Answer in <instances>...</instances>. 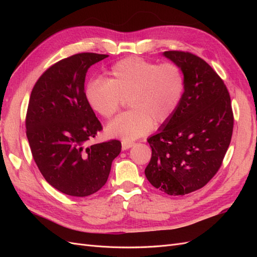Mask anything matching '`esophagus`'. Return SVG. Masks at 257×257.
<instances>
[{"label": "esophagus", "instance_id": "esophagus-1", "mask_svg": "<svg viewBox=\"0 0 257 257\" xmlns=\"http://www.w3.org/2000/svg\"><path fill=\"white\" fill-rule=\"evenodd\" d=\"M135 146V143L133 142H126V141H122V150H127L130 148Z\"/></svg>", "mask_w": 257, "mask_h": 257}]
</instances>
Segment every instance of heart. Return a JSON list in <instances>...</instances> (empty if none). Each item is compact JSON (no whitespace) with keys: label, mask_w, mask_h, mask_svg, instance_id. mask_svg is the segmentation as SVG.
<instances>
[{"label":"heart","mask_w":257,"mask_h":257,"mask_svg":"<svg viewBox=\"0 0 257 257\" xmlns=\"http://www.w3.org/2000/svg\"><path fill=\"white\" fill-rule=\"evenodd\" d=\"M185 92L181 68L174 63L159 64L142 58H126L113 64L109 78L88 82L84 97L92 110L109 119L127 98L131 109L108 124L106 134L123 141L144 136L153 125L172 120Z\"/></svg>","instance_id":"b5f03b06"}]
</instances>
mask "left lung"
I'll use <instances>...</instances> for the list:
<instances>
[{"mask_svg":"<svg viewBox=\"0 0 257 257\" xmlns=\"http://www.w3.org/2000/svg\"><path fill=\"white\" fill-rule=\"evenodd\" d=\"M164 56L181 68L185 92L172 120L148 138L152 155L145 174L155 189L185 195L205 186L220 169L234 113L226 85L205 60L178 50Z\"/></svg>","mask_w":257,"mask_h":257,"instance_id":"8db88e82","label":"left lung"}]
</instances>
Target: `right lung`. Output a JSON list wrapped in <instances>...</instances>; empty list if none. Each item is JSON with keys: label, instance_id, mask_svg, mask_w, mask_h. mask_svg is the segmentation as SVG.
I'll return each instance as SVG.
<instances>
[{"label": "right lung", "instance_id": "right-lung-1", "mask_svg": "<svg viewBox=\"0 0 257 257\" xmlns=\"http://www.w3.org/2000/svg\"><path fill=\"white\" fill-rule=\"evenodd\" d=\"M107 54L77 53L46 69L31 92L27 137L36 165L50 185L69 196L102 189L121 151L115 139L87 146L103 126L84 97V80Z\"/></svg>", "mask_w": 257, "mask_h": 257}]
</instances>
